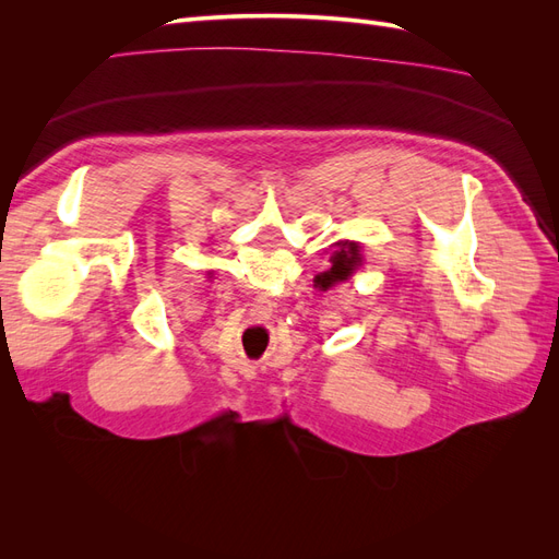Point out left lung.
Here are the masks:
<instances>
[{"label":"left lung","mask_w":559,"mask_h":559,"mask_svg":"<svg viewBox=\"0 0 559 559\" xmlns=\"http://www.w3.org/2000/svg\"><path fill=\"white\" fill-rule=\"evenodd\" d=\"M337 247L341 249L333 251L331 270L317 275V280H314L319 284V289H329V286H333L335 282L349 280L354 270H357L361 263V253H359L357 242H337Z\"/></svg>","instance_id":"8db88e82"}]
</instances>
